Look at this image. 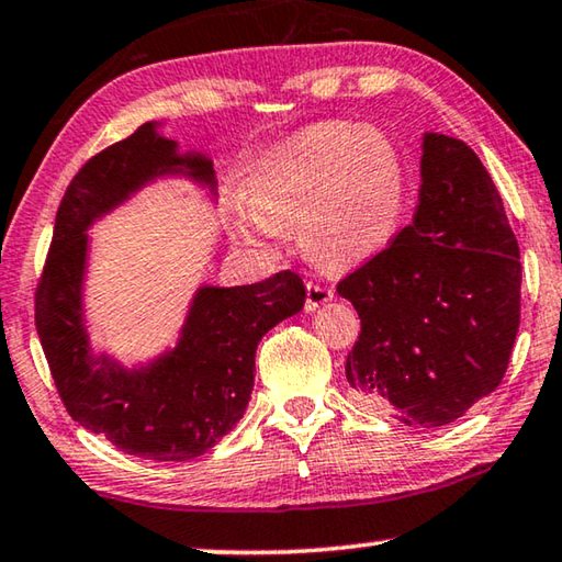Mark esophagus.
Instances as JSON below:
<instances>
[{
  "label": "esophagus",
  "instance_id": "34e87169",
  "mask_svg": "<svg viewBox=\"0 0 562 562\" xmlns=\"http://www.w3.org/2000/svg\"><path fill=\"white\" fill-rule=\"evenodd\" d=\"M330 299H334V289H328L318 281L306 283V311H316L318 306H324V303Z\"/></svg>",
  "mask_w": 562,
  "mask_h": 562
}]
</instances>
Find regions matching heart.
<instances>
[{
	"label": "heart",
	"mask_w": 562,
	"mask_h": 562,
	"mask_svg": "<svg viewBox=\"0 0 562 562\" xmlns=\"http://www.w3.org/2000/svg\"><path fill=\"white\" fill-rule=\"evenodd\" d=\"M408 171L389 136L356 122L308 126L266 156L246 183L251 218L244 241L261 244L299 226V241L328 271L371 261L398 236Z\"/></svg>",
	"instance_id": "b5f03b06"
}]
</instances>
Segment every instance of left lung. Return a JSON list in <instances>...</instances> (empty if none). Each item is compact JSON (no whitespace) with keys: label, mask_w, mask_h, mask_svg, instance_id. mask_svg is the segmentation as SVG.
I'll use <instances>...</instances> for the list:
<instances>
[{"label":"left lung","mask_w":562,"mask_h":562,"mask_svg":"<svg viewBox=\"0 0 562 562\" xmlns=\"http://www.w3.org/2000/svg\"><path fill=\"white\" fill-rule=\"evenodd\" d=\"M336 291L361 318L346 358L361 408L438 428L498 389L520 326V248L471 146L423 136L413 221Z\"/></svg>","instance_id":"1"}]
</instances>
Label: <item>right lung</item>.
<instances>
[{"label": "right lung", "instance_id": "add662e5", "mask_svg": "<svg viewBox=\"0 0 562 562\" xmlns=\"http://www.w3.org/2000/svg\"><path fill=\"white\" fill-rule=\"evenodd\" d=\"M187 173L214 189L206 156L177 151V142L144 124L85 164L64 194L47 263L34 293L36 334L69 416L128 456L191 461L214 448L251 401L256 348L279 321L299 314L306 286L279 271L251 286H201L177 348L149 366L128 368L94 356L85 328L87 228L146 183Z\"/></svg>", "mask_w": 562, "mask_h": 562}]
</instances>
